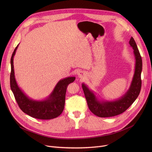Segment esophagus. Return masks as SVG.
<instances>
[{
  "instance_id": "1",
  "label": "esophagus",
  "mask_w": 152,
  "mask_h": 152,
  "mask_svg": "<svg viewBox=\"0 0 152 152\" xmlns=\"http://www.w3.org/2000/svg\"><path fill=\"white\" fill-rule=\"evenodd\" d=\"M85 72H83V71H81V72H79V73H78V77L79 78H83L85 77Z\"/></svg>"
}]
</instances>
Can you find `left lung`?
I'll return each instance as SVG.
<instances>
[{"label": "left lung", "mask_w": 152, "mask_h": 152, "mask_svg": "<svg viewBox=\"0 0 152 152\" xmlns=\"http://www.w3.org/2000/svg\"><path fill=\"white\" fill-rule=\"evenodd\" d=\"M129 44L134 49L135 58V69L132 81L128 91L120 99L113 101H100L93 91L82 83V86L90 110L99 117H110L119 115L127 110L138 97L141 88V74L142 72V58L133 37Z\"/></svg>", "instance_id": "1"}]
</instances>
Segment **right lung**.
<instances>
[{"label": "right lung", "mask_w": 152, "mask_h": 152, "mask_svg": "<svg viewBox=\"0 0 152 152\" xmlns=\"http://www.w3.org/2000/svg\"><path fill=\"white\" fill-rule=\"evenodd\" d=\"M18 46V45L11 58L10 86L18 106L23 113L35 118L50 120L58 117L64 110L67 86L75 81V77H68L60 80L48 98L44 100L37 101L29 99L18 87L15 79L13 58Z\"/></svg>", "instance_id": "add662e5"}]
</instances>
